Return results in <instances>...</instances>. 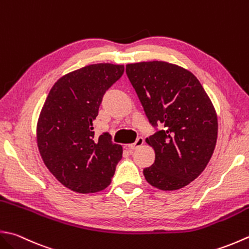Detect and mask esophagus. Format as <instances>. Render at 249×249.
<instances>
[{"instance_id": "34e87169", "label": "esophagus", "mask_w": 249, "mask_h": 249, "mask_svg": "<svg viewBox=\"0 0 249 249\" xmlns=\"http://www.w3.org/2000/svg\"><path fill=\"white\" fill-rule=\"evenodd\" d=\"M143 142H144L143 138H142V137H139V138H137V140H136L134 143L128 144V148H129V149H131V150H135V149L139 148L140 145H142V144H143Z\"/></svg>"}]
</instances>
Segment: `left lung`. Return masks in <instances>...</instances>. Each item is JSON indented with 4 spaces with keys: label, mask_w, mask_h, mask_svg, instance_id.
Masks as SVG:
<instances>
[{
    "label": "left lung",
    "mask_w": 249,
    "mask_h": 249,
    "mask_svg": "<svg viewBox=\"0 0 249 249\" xmlns=\"http://www.w3.org/2000/svg\"><path fill=\"white\" fill-rule=\"evenodd\" d=\"M126 74L157 128L145 139L155 152L153 165L143 169L145 180L164 191L186 187L205 169L216 147L218 121L211 99L191 72L173 63H129Z\"/></svg>",
    "instance_id": "1"
}]
</instances>
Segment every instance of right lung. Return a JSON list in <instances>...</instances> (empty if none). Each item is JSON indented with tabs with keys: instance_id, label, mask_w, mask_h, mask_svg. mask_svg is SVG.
Returning a JSON list of instances; mask_svg holds the SVG:
<instances>
[{
	"instance_id": "add662e5",
	"label": "right lung",
	"mask_w": 249,
	"mask_h": 249,
	"mask_svg": "<svg viewBox=\"0 0 249 249\" xmlns=\"http://www.w3.org/2000/svg\"><path fill=\"white\" fill-rule=\"evenodd\" d=\"M124 73V66L89 65L58 80L44 104L36 127L44 164L66 188L95 193L111 183L122 145L109 133L97 137L94 123L104 95Z\"/></svg>"
}]
</instances>
